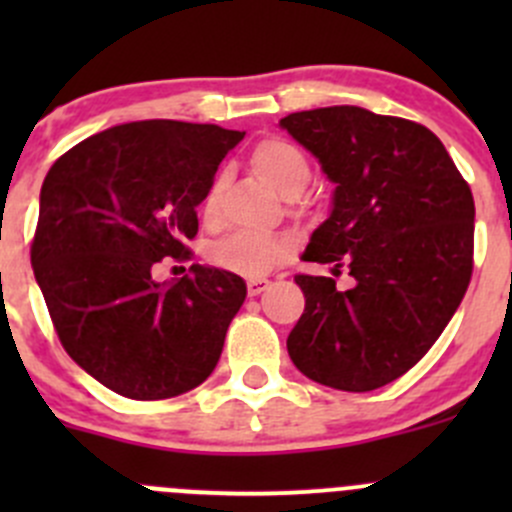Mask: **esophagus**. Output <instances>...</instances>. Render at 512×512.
Instances as JSON below:
<instances>
[{"mask_svg": "<svg viewBox=\"0 0 512 512\" xmlns=\"http://www.w3.org/2000/svg\"><path fill=\"white\" fill-rule=\"evenodd\" d=\"M270 285V280L267 277H252V280H247V294L250 297H257V294H262Z\"/></svg>", "mask_w": 512, "mask_h": 512, "instance_id": "esophagus-1", "label": "esophagus"}]
</instances>
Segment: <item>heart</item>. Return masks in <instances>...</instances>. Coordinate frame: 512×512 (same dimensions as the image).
<instances>
[{
    "instance_id": "heart-1",
    "label": "heart",
    "mask_w": 512,
    "mask_h": 512,
    "mask_svg": "<svg viewBox=\"0 0 512 512\" xmlns=\"http://www.w3.org/2000/svg\"><path fill=\"white\" fill-rule=\"evenodd\" d=\"M252 165L257 173L285 198H297L309 183V160L294 143L285 138H265L252 151ZM220 183L208 190L203 203L205 218H213L215 200H218ZM210 262L220 270L232 275L257 277L270 272L287 257V245L270 235H250V232H235L223 240L213 242L208 250Z\"/></svg>"
}]
</instances>
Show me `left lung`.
I'll return each mask as SVG.
<instances>
[{
  "instance_id": "obj_1",
  "label": "left lung",
  "mask_w": 512,
  "mask_h": 512,
  "mask_svg": "<svg viewBox=\"0 0 512 512\" xmlns=\"http://www.w3.org/2000/svg\"><path fill=\"white\" fill-rule=\"evenodd\" d=\"M334 183L332 210L304 262L349 269L297 275L304 314L287 337L307 379L339 391L391 384L433 347L473 272L471 188L426 126L359 106L289 113L280 121Z\"/></svg>"
}]
</instances>
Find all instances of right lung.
Masks as SVG:
<instances>
[{
    "mask_svg": "<svg viewBox=\"0 0 512 512\" xmlns=\"http://www.w3.org/2000/svg\"><path fill=\"white\" fill-rule=\"evenodd\" d=\"M245 133L210 123L136 121L66 151L46 173L32 242L36 285L66 354L136 401L195 389L213 374L245 280L208 265L156 282L188 257L195 208Z\"/></svg>",
    "mask_w": 512,
    "mask_h": 512,
    "instance_id": "1",
    "label": "right lung"
}]
</instances>
